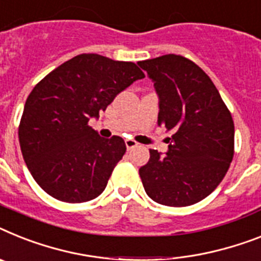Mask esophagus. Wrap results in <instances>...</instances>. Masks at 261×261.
<instances>
[{"label": "esophagus", "instance_id": "obj_1", "mask_svg": "<svg viewBox=\"0 0 261 261\" xmlns=\"http://www.w3.org/2000/svg\"><path fill=\"white\" fill-rule=\"evenodd\" d=\"M124 143H126V147L128 151L133 150V148H135L138 146V143L134 141V139H126V141H124Z\"/></svg>", "mask_w": 261, "mask_h": 261}]
</instances>
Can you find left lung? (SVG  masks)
<instances>
[{"label": "left lung", "instance_id": "8db88e82", "mask_svg": "<svg viewBox=\"0 0 261 261\" xmlns=\"http://www.w3.org/2000/svg\"><path fill=\"white\" fill-rule=\"evenodd\" d=\"M159 97L158 126L172 131L164 156L150 150L139 168L144 191L159 204L186 207L207 198L233 158L231 113L207 74L181 56L139 62Z\"/></svg>", "mask_w": 261, "mask_h": 261}]
</instances>
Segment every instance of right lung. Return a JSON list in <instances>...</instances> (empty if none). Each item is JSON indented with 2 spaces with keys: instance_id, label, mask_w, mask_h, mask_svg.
I'll return each instance as SVG.
<instances>
[{
  "instance_id": "right-lung-1",
  "label": "right lung",
  "mask_w": 261,
  "mask_h": 261,
  "mask_svg": "<svg viewBox=\"0 0 261 261\" xmlns=\"http://www.w3.org/2000/svg\"><path fill=\"white\" fill-rule=\"evenodd\" d=\"M144 73L134 62L80 54L32 90L18 128L23 161L50 196L82 203L99 196L126 152L120 137H99L91 118Z\"/></svg>"
}]
</instances>
